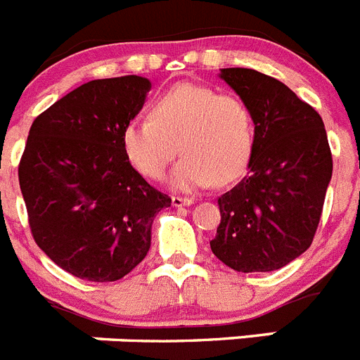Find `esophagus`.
Here are the masks:
<instances>
[{"mask_svg":"<svg viewBox=\"0 0 360 360\" xmlns=\"http://www.w3.org/2000/svg\"><path fill=\"white\" fill-rule=\"evenodd\" d=\"M171 202H173L174 207H186V205H191V203H195V200H193V198H186V196H176V195H174L173 198H171Z\"/></svg>","mask_w":360,"mask_h":360,"instance_id":"1","label":"esophagus"}]
</instances>
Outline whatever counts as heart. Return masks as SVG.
Here are the masks:
<instances>
[{
	"instance_id": "b5f03b06",
	"label": "heart",
	"mask_w": 360,
	"mask_h": 360,
	"mask_svg": "<svg viewBox=\"0 0 360 360\" xmlns=\"http://www.w3.org/2000/svg\"><path fill=\"white\" fill-rule=\"evenodd\" d=\"M120 144L129 164L151 180L164 176L178 144L184 157L169 184L182 193H195L214 182H232L243 173L254 148L252 113L236 95L180 82L153 101L148 117L126 122Z\"/></svg>"
}]
</instances>
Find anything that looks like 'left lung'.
<instances>
[{
	"mask_svg": "<svg viewBox=\"0 0 360 360\" xmlns=\"http://www.w3.org/2000/svg\"><path fill=\"white\" fill-rule=\"evenodd\" d=\"M219 77L252 113L249 173L218 198L211 250L238 272H272L311 245L332 178V151L321 115L288 86L250 68Z\"/></svg>",
	"mask_w": 360,
	"mask_h": 360,
	"instance_id": "8db88e82",
	"label": "left lung"
}]
</instances>
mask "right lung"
Masks as SVG:
<instances>
[{
    "mask_svg": "<svg viewBox=\"0 0 360 360\" xmlns=\"http://www.w3.org/2000/svg\"><path fill=\"white\" fill-rule=\"evenodd\" d=\"M151 82L97 79L32 122L19 186L32 236L63 270L86 281H117L151 247V225L171 198L126 158L120 133L142 110Z\"/></svg>",
    "mask_w": 360,
    "mask_h": 360,
    "instance_id": "1",
    "label": "right lung"
}]
</instances>
